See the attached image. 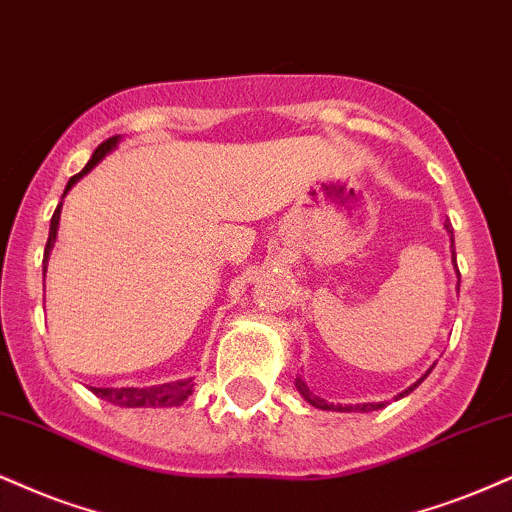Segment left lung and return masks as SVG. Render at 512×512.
Here are the masks:
<instances>
[{
  "label": "left lung",
  "instance_id": "1",
  "mask_svg": "<svg viewBox=\"0 0 512 512\" xmlns=\"http://www.w3.org/2000/svg\"><path fill=\"white\" fill-rule=\"evenodd\" d=\"M446 230H449V235H451V249H453V227H451V223H446ZM453 254V261H456V251H451ZM458 277H460V273H458ZM458 285H460V280H458ZM432 372V368L427 370V375H430ZM425 375V377H427ZM425 377H420L418 382L413 384V387H408L406 391H401L399 396H396V399H403V396L406 394H410V391H413L415 387H418V384L425 380ZM296 389L301 391V396H304V399L311 403V406H315V408H320V410H337V413H351V410H356V413H370V410H380V408H384V403H358V406H342V403H337V406H334V403H327L325 399H320V396H315L311 389L306 387V382L301 380V377H296Z\"/></svg>",
  "mask_w": 512,
  "mask_h": 512
}]
</instances>
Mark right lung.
Here are the masks:
<instances>
[{"instance_id": "1", "label": "right lung", "mask_w": 512, "mask_h": 512, "mask_svg": "<svg viewBox=\"0 0 512 512\" xmlns=\"http://www.w3.org/2000/svg\"><path fill=\"white\" fill-rule=\"evenodd\" d=\"M118 137H109V140L99 144L97 149H94L92 159L87 161V166L80 170L78 175H73L71 180H68L66 189H63V194L71 189L75 182H78L82 175H87L90 170L97 166L99 161L104 159L109 151L116 147ZM59 216H61V204L56 206L54 216H52V225H49V239H47V246H44V258H42V268L47 270V258H49V251H52L54 246V239H56V227H59ZM192 380H180V382H170V384H161V387H92V391L97 396H102L113 406H125V408H166V406H180L182 401H187L189 396H192Z\"/></svg>"}]
</instances>
